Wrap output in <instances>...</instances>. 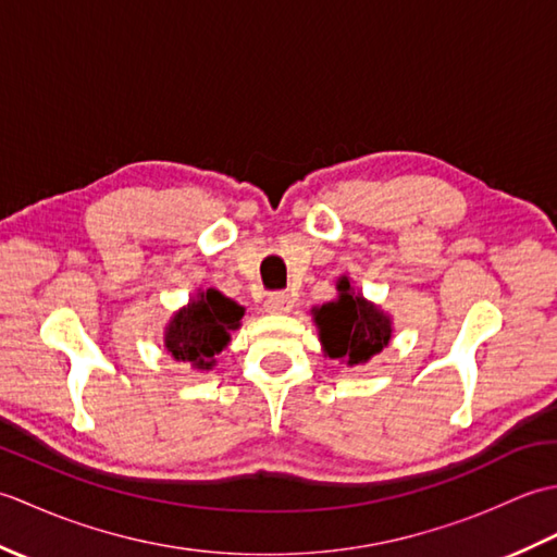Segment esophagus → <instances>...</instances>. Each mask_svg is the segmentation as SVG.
<instances>
[{
	"mask_svg": "<svg viewBox=\"0 0 557 557\" xmlns=\"http://www.w3.org/2000/svg\"><path fill=\"white\" fill-rule=\"evenodd\" d=\"M294 309V299L289 294H270L265 299V311L272 315H285Z\"/></svg>",
	"mask_w": 557,
	"mask_h": 557,
	"instance_id": "esophagus-1",
	"label": "esophagus"
}]
</instances>
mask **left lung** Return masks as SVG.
<instances>
[{
    "label": "left lung",
    "instance_id": "1",
    "mask_svg": "<svg viewBox=\"0 0 557 557\" xmlns=\"http://www.w3.org/2000/svg\"><path fill=\"white\" fill-rule=\"evenodd\" d=\"M335 289L337 299L311 309L323 354L347 366L369 363L393 339V315L354 289L349 275H339Z\"/></svg>",
    "mask_w": 557,
    "mask_h": 557
}]
</instances>
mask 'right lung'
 <instances>
[{
  "instance_id": "obj_1",
  "label": "right lung",
  "mask_w": 557,
  "mask_h": 557,
  "mask_svg": "<svg viewBox=\"0 0 557 557\" xmlns=\"http://www.w3.org/2000/svg\"><path fill=\"white\" fill-rule=\"evenodd\" d=\"M244 306L224 297L215 287L198 289L196 297L174 311L164 325V349L180 363H188L194 371H212L218 366L222 349H227L232 333L242 327Z\"/></svg>"
}]
</instances>
